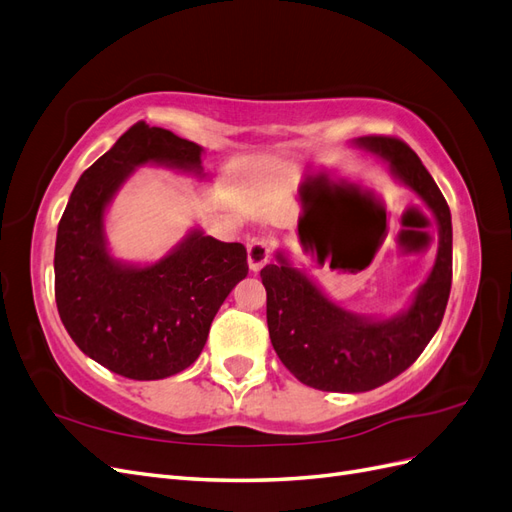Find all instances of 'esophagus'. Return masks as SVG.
<instances>
[{
	"label": "esophagus",
	"instance_id": "obj_1",
	"mask_svg": "<svg viewBox=\"0 0 512 512\" xmlns=\"http://www.w3.org/2000/svg\"><path fill=\"white\" fill-rule=\"evenodd\" d=\"M271 260V247L265 241H252L247 245V265L250 271L258 273Z\"/></svg>",
	"mask_w": 512,
	"mask_h": 512
}]
</instances>
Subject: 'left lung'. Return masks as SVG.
<instances>
[{
  "label": "left lung",
  "mask_w": 512,
  "mask_h": 512,
  "mask_svg": "<svg viewBox=\"0 0 512 512\" xmlns=\"http://www.w3.org/2000/svg\"><path fill=\"white\" fill-rule=\"evenodd\" d=\"M352 145L389 164L393 179L427 205L438 224V254L408 307L386 318L356 314L331 301L284 250L275 252V265L260 271L269 337L280 361L303 384L335 393L378 389L406 371L436 335L453 280L451 209L423 162L389 136H361Z\"/></svg>",
  "instance_id": "1"
}]
</instances>
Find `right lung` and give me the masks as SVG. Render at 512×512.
<instances>
[{"instance_id":"add662e5","label":"right lung","mask_w":512,"mask_h":512,"mask_svg":"<svg viewBox=\"0 0 512 512\" xmlns=\"http://www.w3.org/2000/svg\"><path fill=\"white\" fill-rule=\"evenodd\" d=\"M205 149L136 123L81 175L57 226L55 301L68 335L89 359L132 380L190 367L211 322L247 275L241 243L190 228L156 262H126L106 239V211L136 168L162 166L205 179Z\"/></svg>"}]
</instances>
